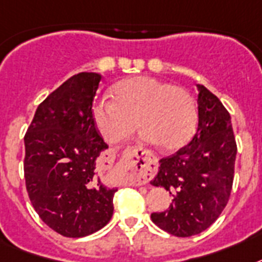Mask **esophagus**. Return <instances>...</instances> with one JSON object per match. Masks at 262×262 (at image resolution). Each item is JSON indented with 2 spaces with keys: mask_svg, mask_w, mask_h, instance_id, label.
<instances>
[{
  "mask_svg": "<svg viewBox=\"0 0 262 262\" xmlns=\"http://www.w3.org/2000/svg\"><path fill=\"white\" fill-rule=\"evenodd\" d=\"M124 163L131 175V182L136 186L148 182L152 178L155 168H157L155 158L150 152L143 151L139 147L128 151Z\"/></svg>",
  "mask_w": 262,
  "mask_h": 262,
  "instance_id": "esophagus-1",
  "label": "esophagus"
}]
</instances>
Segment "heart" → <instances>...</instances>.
<instances>
[{
  "mask_svg": "<svg viewBox=\"0 0 262 262\" xmlns=\"http://www.w3.org/2000/svg\"><path fill=\"white\" fill-rule=\"evenodd\" d=\"M92 115L97 129L110 143L126 139L138 120L142 138L165 151L185 146L196 126L193 96L183 88L148 76L119 81L114 87V100L100 99Z\"/></svg>",
  "mask_w": 262,
  "mask_h": 262,
  "instance_id": "1",
  "label": "heart"
}]
</instances>
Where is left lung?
<instances>
[{
  "label": "left lung",
  "mask_w": 262,
  "mask_h": 262,
  "mask_svg": "<svg viewBox=\"0 0 262 262\" xmlns=\"http://www.w3.org/2000/svg\"><path fill=\"white\" fill-rule=\"evenodd\" d=\"M196 88V134L187 146L159 161L150 182L174 196L168 210L152 213L151 220L177 237L200 234L220 217L234 178L237 144L232 119L215 95L201 84Z\"/></svg>",
  "instance_id": "obj_1"
}]
</instances>
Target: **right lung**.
I'll return each instance as SVG.
<instances>
[{
    "label": "right lung",
    "mask_w": 262,
    "mask_h": 262,
    "mask_svg": "<svg viewBox=\"0 0 262 262\" xmlns=\"http://www.w3.org/2000/svg\"><path fill=\"white\" fill-rule=\"evenodd\" d=\"M101 76L69 77L37 107L28 128L24 172L40 218L64 237L100 230L114 214L116 187H107L97 159L108 146L97 133L92 105Z\"/></svg>",
    "instance_id": "1"
}]
</instances>
